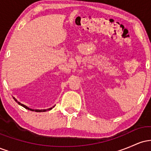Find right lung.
Segmentation results:
<instances>
[{"label": "right lung", "instance_id": "right-lung-1", "mask_svg": "<svg viewBox=\"0 0 151 151\" xmlns=\"http://www.w3.org/2000/svg\"><path fill=\"white\" fill-rule=\"evenodd\" d=\"M13 99H14L15 101H16L17 103H18L19 105L22 106V107H24V108H25V109H28V110H30V111H35L36 112H44V111H47V110H51V109H52V108H50V109H40H40H35V110H34V109H30V108H28V107H27V106H25V105L22 104L20 103V102L18 101H17V99H15L14 97H13ZM53 107H54V106H53Z\"/></svg>", "mask_w": 151, "mask_h": 151}]
</instances>
